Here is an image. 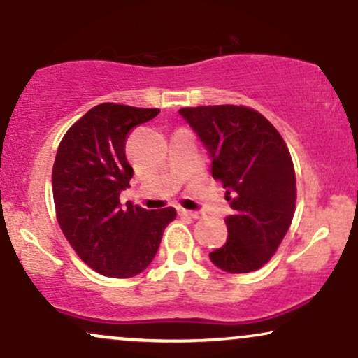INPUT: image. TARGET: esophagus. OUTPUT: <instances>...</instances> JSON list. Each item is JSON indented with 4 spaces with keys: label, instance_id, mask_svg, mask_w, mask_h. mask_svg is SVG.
<instances>
[{
    "label": "esophagus",
    "instance_id": "1",
    "mask_svg": "<svg viewBox=\"0 0 358 358\" xmlns=\"http://www.w3.org/2000/svg\"><path fill=\"white\" fill-rule=\"evenodd\" d=\"M180 215L185 217H192V219H200V213L199 212H193V210H185V208H178Z\"/></svg>",
    "mask_w": 358,
    "mask_h": 358
}]
</instances>
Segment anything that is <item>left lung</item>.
I'll list each match as a JSON object with an SVG mask.
<instances>
[{
  "label": "left lung",
  "instance_id": "8db88e82",
  "mask_svg": "<svg viewBox=\"0 0 358 358\" xmlns=\"http://www.w3.org/2000/svg\"><path fill=\"white\" fill-rule=\"evenodd\" d=\"M212 159L232 215L227 242L208 254L231 274L266 264L285 239L294 215L296 176L285 139L257 110L244 106H199L178 110Z\"/></svg>",
  "mask_w": 358,
  "mask_h": 358
}]
</instances>
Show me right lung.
<instances>
[{
    "instance_id": "1",
    "label": "right lung",
    "mask_w": 358,
    "mask_h": 358,
    "mask_svg": "<svg viewBox=\"0 0 358 358\" xmlns=\"http://www.w3.org/2000/svg\"><path fill=\"white\" fill-rule=\"evenodd\" d=\"M159 109L104 104L85 113L65 133L52 170L57 220L89 268L110 278H133L156 256L173 207L146 210L119 195L129 188L133 166L126 138Z\"/></svg>"
}]
</instances>
